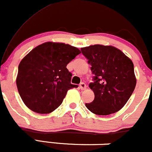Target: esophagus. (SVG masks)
Segmentation results:
<instances>
[{"label": "esophagus", "mask_w": 152, "mask_h": 152, "mask_svg": "<svg viewBox=\"0 0 152 152\" xmlns=\"http://www.w3.org/2000/svg\"><path fill=\"white\" fill-rule=\"evenodd\" d=\"M79 86H80V88H81V90H85V89H86V83H83V82L80 83Z\"/></svg>", "instance_id": "obj_1"}]
</instances>
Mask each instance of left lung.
<instances>
[{"instance_id":"obj_1","label":"left lung","mask_w":152,"mask_h":152,"mask_svg":"<svg viewBox=\"0 0 152 152\" xmlns=\"http://www.w3.org/2000/svg\"><path fill=\"white\" fill-rule=\"evenodd\" d=\"M94 74L89 88L94 101L87 109L97 115H109L126 104L135 88L137 79L133 62L118 48L94 45L81 48Z\"/></svg>"}]
</instances>
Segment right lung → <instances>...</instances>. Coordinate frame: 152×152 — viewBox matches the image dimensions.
Wrapping results in <instances>:
<instances>
[{
  "instance_id": "obj_1",
  "label": "right lung",
  "mask_w": 152,
  "mask_h": 152,
  "mask_svg": "<svg viewBox=\"0 0 152 152\" xmlns=\"http://www.w3.org/2000/svg\"><path fill=\"white\" fill-rule=\"evenodd\" d=\"M79 49L63 43L47 42L26 56L18 66L16 85L23 102L38 114H49L65 98L71 84L72 74L66 66Z\"/></svg>"
}]
</instances>
